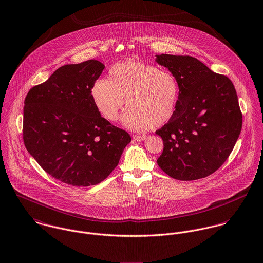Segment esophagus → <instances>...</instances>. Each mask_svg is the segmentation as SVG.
<instances>
[{
	"mask_svg": "<svg viewBox=\"0 0 263 263\" xmlns=\"http://www.w3.org/2000/svg\"><path fill=\"white\" fill-rule=\"evenodd\" d=\"M146 135H133V138L136 140V141H143L146 139Z\"/></svg>",
	"mask_w": 263,
	"mask_h": 263,
	"instance_id": "1",
	"label": "esophagus"
}]
</instances>
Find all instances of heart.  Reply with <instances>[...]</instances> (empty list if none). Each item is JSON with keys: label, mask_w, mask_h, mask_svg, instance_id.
I'll list each match as a JSON object with an SVG mask.
<instances>
[{"label": "heart", "mask_w": 263, "mask_h": 263, "mask_svg": "<svg viewBox=\"0 0 263 263\" xmlns=\"http://www.w3.org/2000/svg\"><path fill=\"white\" fill-rule=\"evenodd\" d=\"M98 112L108 121H115L124 105V125L132 130L159 127L175 114L179 86L175 76L141 61L127 60L114 64L108 80L100 79L90 88Z\"/></svg>", "instance_id": "b5f03b06"}]
</instances>
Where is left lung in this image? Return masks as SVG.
<instances>
[{
	"instance_id": "obj_1",
	"label": "left lung",
	"mask_w": 263,
	"mask_h": 263,
	"mask_svg": "<svg viewBox=\"0 0 263 263\" xmlns=\"http://www.w3.org/2000/svg\"><path fill=\"white\" fill-rule=\"evenodd\" d=\"M179 86L175 114L156 134L163 140L159 167L178 180L215 173L233 150L242 128V113L232 82L193 57L160 54Z\"/></svg>"
}]
</instances>
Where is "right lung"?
<instances>
[{"instance_id":"1","label":"right lung","mask_w":263,"mask_h":263,"mask_svg":"<svg viewBox=\"0 0 263 263\" xmlns=\"http://www.w3.org/2000/svg\"><path fill=\"white\" fill-rule=\"evenodd\" d=\"M104 68L95 59L63 65L31 88L24 101L26 149L48 175L73 186L106 179L131 141L92 102L90 88Z\"/></svg>"}]
</instances>
